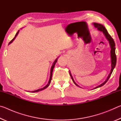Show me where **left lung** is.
<instances>
[{
    "label": "left lung",
    "mask_w": 121,
    "mask_h": 121,
    "mask_svg": "<svg viewBox=\"0 0 121 121\" xmlns=\"http://www.w3.org/2000/svg\"><path fill=\"white\" fill-rule=\"evenodd\" d=\"M93 25L94 26H95V28H97L98 30H99V31L101 32H102V33H103V34L104 35V36H105L106 39H107L108 41V42H109L110 48H111V50H110V57H111V66H112L111 70H110V73L108 75L107 79H106V81L104 82V83H102L101 84H100V85L98 86L95 87V88H94L93 89H97V88L101 87L104 85H105L106 83V82L108 81V79L109 78V77H110V76H111L112 71H113L114 69L115 68V65L116 64V56L115 54V42L113 40V39L112 38V37L110 36V35L108 34L107 30H106V29L105 28V26L101 24L97 23H93ZM69 74H70V76H71V79H72L73 83H74L77 86L81 87L78 85H77V84L75 83V82L74 80H73L72 75H71L70 71H69Z\"/></svg>",
    "instance_id": "left-lung-1"
}]
</instances>
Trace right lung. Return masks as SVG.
I'll return each mask as SVG.
<instances>
[{
	"instance_id": "right-lung-1",
	"label": "right lung",
	"mask_w": 121,
	"mask_h": 121,
	"mask_svg": "<svg viewBox=\"0 0 121 121\" xmlns=\"http://www.w3.org/2000/svg\"><path fill=\"white\" fill-rule=\"evenodd\" d=\"M19 31H20V30H19V31H17V33L16 34V35H15V37H14V38L13 39H12V40L11 41V42H10L9 43V44H11V43H12L13 42V40H14V39H15V38H16V37L17 36V35H18V34H19ZM58 58H56V60L54 61V62L53 63V65H52V67H51V71H50V79H49V81H48V84H47L46 86H44L43 88H41V89H38V90H35V91H31V92H39V91H42V90H44V89H45L46 88L48 87V86L50 85V83H51V80H52V73H53V68H54V66H55V65H56V62H57V60H58Z\"/></svg>"
}]
</instances>
